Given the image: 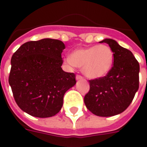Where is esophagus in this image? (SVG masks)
Returning a JSON list of instances; mask_svg holds the SVG:
<instances>
[{"instance_id": "obj_1", "label": "esophagus", "mask_w": 147, "mask_h": 147, "mask_svg": "<svg viewBox=\"0 0 147 147\" xmlns=\"http://www.w3.org/2000/svg\"><path fill=\"white\" fill-rule=\"evenodd\" d=\"M83 77L82 76H80V75H77V76H76V79H77V80H80V79H83Z\"/></svg>"}]
</instances>
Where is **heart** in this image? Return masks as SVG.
Segmentation results:
<instances>
[{"label": "heart", "instance_id": "heart-1", "mask_svg": "<svg viewBox=\"0 0 147 147\" xmlns=\"http://www.w3.org/2000/svg\"><path fill=\"white\" fill-rule=\"evenodd\" d=\"M114 55L107 45L79 48L74 50L71 56L64 59L69 66L82 68V72L90 78H98L106 76L114 64Z\"/></svg>", "mask_w": 147, "mask_h": 147}]
</instances>
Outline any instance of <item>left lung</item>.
<instances>
[{"label": "left lung", "instance_id": "obj_1", "mask_svg": "<svg viewBox=\"0 0 147 147\" xmlns=\"http://www.w3.org/2000/svg\"><path fill=\"white\" fill-rule=\"evenodd\" d=\"M114 52V64L104 77L89 80L85 106L92 114L111 117L124 111L139 88V62L133 53L111 39H105Z\"/></svg>", "mask_w": 147, "mask_h": 147}]
</instances>
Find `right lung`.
Instances as JSON below:
<instances>
[{"instance_id":"1","label":"right lung","mask_w":147,"mask_h":147,"mask_svg":"<svg viewBox=\"0 0 147 147\" xmlns=\"http://www.w3.org/2000/svg\"><path fill=\"white\" fill-rule=\"evenodd\" d=\"M65 48L60 40L42 39L25 42L12 55L9 84L17 105L31 116L55 115L76 85V75L61 68Z\"/></svg>"}]
</instances>
